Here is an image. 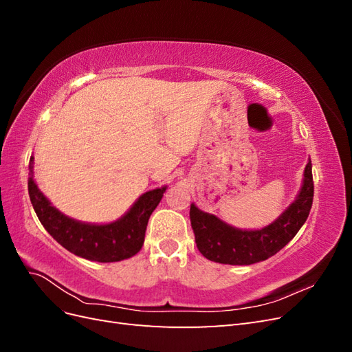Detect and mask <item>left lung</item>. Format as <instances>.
<instances>
[{"label":"left lung","mask_w":352,"mask_h":352,"mask_svg":"<svg viewBox=\"0 0 352 352\" xmlns=\"http://www.w3.org/2000/svg\"><path fill=\"white\" fill-rule=\"evenodd\" d=\"M314 195L311 160L304 170L300 192L282 214L261 229H239L190 204V226L199 252L206 258L232 265H250L280 251L305 223Z\"/></svg>","instance_id":"8db88e82"}]
</instances>
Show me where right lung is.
<instances>
[{
  "instance_id": "obj_1",
  "label": "right lung",
  "mask_w": 352,
  "mask_h": 352,
  "mask_svg": "<svg viewBox=\"0 0 352 352\" xmlns=\"http://www.w3.org/2000/svg\"><path fill=\"white\" fill-rule=\"evenodd\" d=\"M28 189L42 226L61 247L91 261L114 263L133 257L142 248L148 219L162 201L167 186L148 190L120 219L101 225L72 219L51 204L34 179V155L29 162Z\"/></svg>"
}]
</instances>
